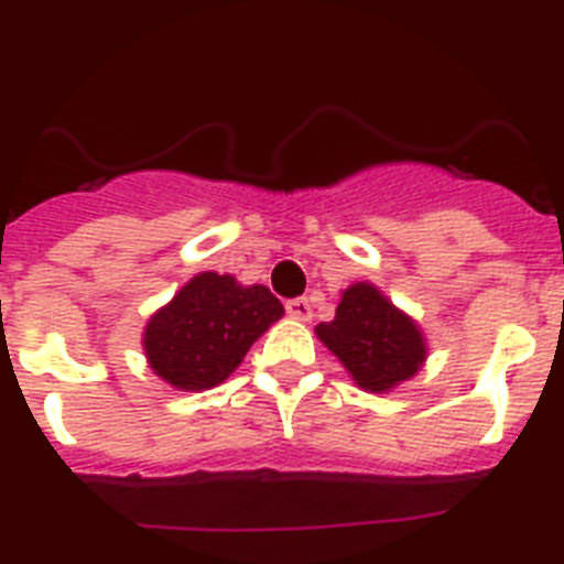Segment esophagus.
<instances>
[{"instance_id": "obj_1", "label": "esophagus", "mask_w": 564, "mask_h": 564, "mask_svg": "<svg viewBox=\"0 0 564 564\" xmlns=\"http://www.w3.org/2000/svg\"><path fill=\"white\" fill-rule=\"evenodd\" d=\"M285 311H288V316L299 318V322H311V316H313V307L305 296L291 299V302L285 305Z\"/></svg>"}]
</instances>
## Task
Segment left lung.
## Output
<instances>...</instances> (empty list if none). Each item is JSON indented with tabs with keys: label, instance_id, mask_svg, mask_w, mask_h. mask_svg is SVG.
Here are the masks:
<instances>
[{
	"label": "left lung",
	"instance_id": "1",
	"mask_svg": "<svg viewBox=\"0 0 564 564\" xmlns=\"http://www.w3.org/2000/svg\"><path fill=\"white\" fill-rule=\"evenodd\" d=\"M316 336L367 392H392L410 381L430 352L421 325L372 282L341 291L336 318L318 325Z\"/></svg>",
	"mask_w": 564,
	"mask_h": 564
}]
</instances>
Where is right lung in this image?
Wrapping results in <instances>:
<instances>
[{"instance_id":"add662e5","label":"right lung","mask_w":564,"mask_h":564,"mask_svg":"<svg viewBox=\"0 0 564 564\" xmlns=\"http://www.w3.org/2000/svg\"><path fill=\"white\" fill-rule=\"evenodd\" d=\"M282 316L285 307L265 285H239L228 273L203 271L152 313L143 352L154 376L174 390H212Z\"/></svg>"}]
</instances>
